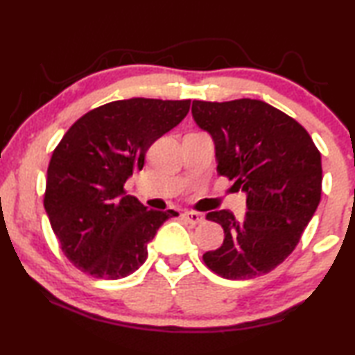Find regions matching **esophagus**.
Returning <instances> with one entry per match:
<instances>
[{
  "mask_svg": "<svg viewBox=\"0 0 355 355\" xmlns=\"http://www.w3.org/2000/svg\"><path fill=\"white\" fill-rule=\"evenodd\" d=\"M184 219L189 222L191 225H197V224H202L203 222V214H200V213H196V211H186L184 214Z\"/></svg>",
  "mask_w": 355,
  "mask_h": 355,
  "instance_id": "obj_1",
  "label": "esophagus"
}]
</instances>
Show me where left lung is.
<instances>
[{
    "label": "left lung",
    "mask_w": 355,
    "mask_h": 355,
    "mask_svg": "<svg viewBox=\"0 0 355 355\" xmlns=\"http://www.w3.org/2000/svg\"><path fill=\"white\" fill-rule=\"evenodd\" d=\"M192 117L211 136L218 172L248 196L243 219L228 209L207 214L225 238L203 261L228 280L268 274L294 250L320 205L321 153L302 125L261 100H194Z\"/></svg>",
    "instance_id": "1"
}]
</instances>
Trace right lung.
<instances>
[{"label": "right lung", "mask_w": 355, "mask_h": 355, "mask_svg": "<svg viewBox=\"0 0 355 355\" xmlns=\"http://www.w3.org/2000/svg\"><path fill=\"white\" fill-rule=\"evenodd\" d=\"M191 100H117L84 114L53 152L45 211L65 257L83 272L117 280L147 258L173 209H147L123 186L150 146L182 122Z\"/></svg>", "instance_id": "right-lung-1"}]
</instances>
